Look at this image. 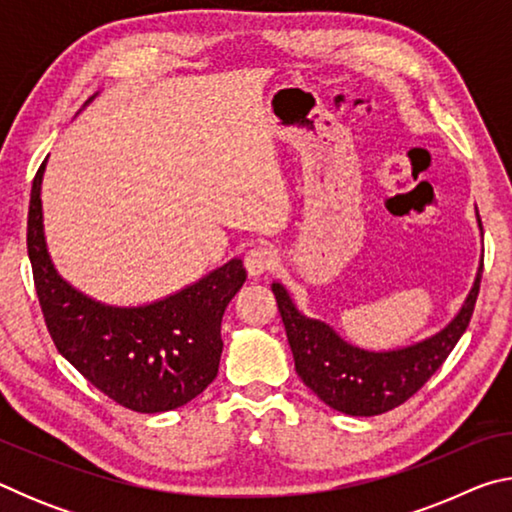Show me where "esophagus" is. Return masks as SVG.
Segmentation results:
<instances>
[{
  "label": "esophagus",
  "mask_w": 512,
  "mask_h": 512,
  "mask_svg": "<svg viewBox=\"0 0 512 512\" xmlns=\"http://www.w3.org/2000/svg\"><path fill=\"white\" fill-rule=\"evenodd\" d=\"M275 266H277V255L275 250H271L268 246H255L246 253V271L250 275L255 277L266 275L271 273Z\"/></svg>",
  "instance_id": "1"
}]
</instances>
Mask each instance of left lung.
<instances>
[{"label":"left lung","instance_id":"8db88e82","mask_svg":"<svg viewBox=\"0 0 512 512\" xmlns=\"http://www.w3.org/2000/svg\"><path fill=\"white\" fill-rule=\"evenodd\" d=\"M481 275L483 259L470 296L443 332L411 348L393 352H368L345 343L329 325L302 316L293 307L287 289L275 282L273 293L284 329H287L298 377L327 406L348 415L368 418V415L386 413L404 404L443 366L470 325Z\"/></svg>","mask_w":512,"mask_h":512}]
</instances>
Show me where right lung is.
Instances as JSON below:
<instances>
[{"mask_svg": "<svg viewBox=\"0 0 512 512\" xmlns=\"http://www.w3.org/2000/svg\"><path fill=\"white\" fill-rule=\"evenodd\" d=\"M33 178L27 248L42 316L58 352L110 400L137 413L192 402L212 384L223 350L221 318L246 282L241 259L146 307H106L56 273L42 235L40 183Z\"/></svg>", "mask_w": 512, "mask_h": 512, "instance_id": "right-lung-1", "label": "right lung"}]
</instances>
